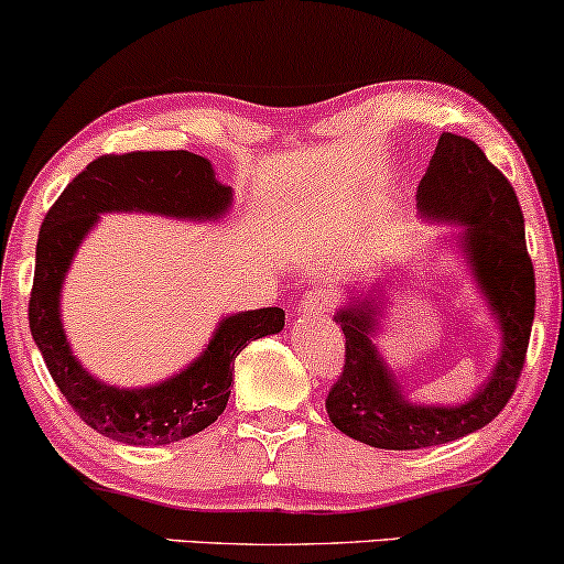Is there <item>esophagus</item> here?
I'll return each instance as SVG.
<instances>
[{
  "label": "esophagus",
  "mask_w": 564,
  "mask_h": 564,
  "mask_svg": "<svg viewBox=\"0 0 564 564\" xmlns=\"http://www.w3.org/2000/svg\"><path fill=\"white\" fill-rule=\"evenodd\" d=\"M334 294L325 289H310L307 294L302 296V310L304 312H315V315H323V312H328L334 307Z\"/></svg>",
  "instance_id": "34e87169"
}]
</instances>
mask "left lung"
Masks as SVG:
<instances>
[{
	"label": "left lung",
	"instance_id": "obj_1",
	"mask_svg": "<svg viewBox=\"0 0 564 564\" xmlns=\"http://www.w3.org/2000/svg\"><path fill=\"white\" fill-rule=\"evenodd\" d=\"M425 217L463 223V249L480 291L501 325V357L494 376L470 402L420 406L406 402L386 368L372 325L381 304L372 294L336 315L344 330V370L325 397L330 423L376 449H423L484 429L510 402L525 365L535 310V275L525 247V220L512 183L488 162L476 141L441 133L417 186Z\"/></svg>",
	"mask_w": 564,
	"mask_h": 564
}]
</instances>
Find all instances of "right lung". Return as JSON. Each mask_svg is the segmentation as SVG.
I'll return each mask as SVG.
<instances>
[{"instance_id": "right-lung-1", "label": "right lung", "mask_w": 564, "mask_h": 564, "mask_svg": "<svg viewBox=\"0 0 564 564\" xmlns=\"http://www.w3.org/2000/svg\"><path fill=\"white\" fill-rule=\"evenodd\" d=\"M230 205V188L192 152L101 154L65 186L46 213L36 243L29 300L31 334L52 381L76 415L101 436L133 446H162L213 425L226 410L234 362L254 338L283 328L281 307L239 312L220 323L205 355L160 386L115 389L99 383L73 357L59 323V289L78 243L99 213H158L209 220Z\"/></svg>"}]
</instances>
